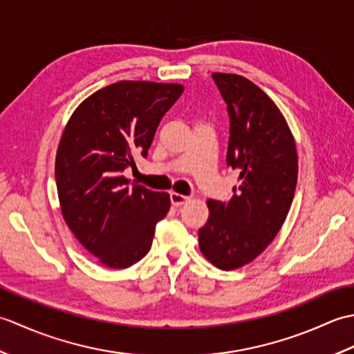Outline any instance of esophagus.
<instances>
[{
  "instance_id": "34e87169",
  "label": "esophagus",
  "mask_w": 354,
  "mask_h": 354,
  "mask_svg": "<svg viewBox=\"0 0 354 354\" xmlns=\"http://www.w3.org/2000/svg\"><path fill=\"white\" fill-rule=\"evenodd\" d=\"M190 198L189 196H184V194H179V193H170V201H171V204L175 205V207H181V205H184L187 201H189Z\"/></svg>"
}]
</instances>
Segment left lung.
<instances>
[{"label":"left lung","instance_id":"1","mask_svg":"<svg viewBox=\"0 0 354 354\" xmlns=\"http://www.w3.org/2000/svg\"><path fill=\"white\" fill-rule=\"evenodd\" d=\"M227 103V164L240 184L228 202L209 199L207 223L198 231L205 259L223 270L237 269L266 250L283 227L298 178L295 140L277 104L237 74L214 73Z\"/></svg>","mask_w":354,"mask_h":354}]
</instances>
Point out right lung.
I'll return each mask as SVG.
<instances>
[{"mask_svg":"<svg viewBox=\"0 0 354 354\" xmlns=\"http://www.w3.org/2000/svg\"><path fill=\"white\" fill-rule=\"evenodd\" d=\"M184 86L122 80L89 95L73 112L56 153V185L73 234L104 266L123 269L152 246L170 209L167 193L123 176L147 156L156 127Z\"/></svg>","mask_w":354,"mask_h":354,"instance_id":"right-lung-1","label":"right lung"}]
</instances>
